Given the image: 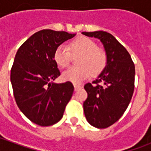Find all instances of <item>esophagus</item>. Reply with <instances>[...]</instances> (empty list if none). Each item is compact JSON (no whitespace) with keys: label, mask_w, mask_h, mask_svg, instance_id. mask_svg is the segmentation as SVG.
<instances>
[{"label":"esophagus","mask_w":151,"mask_h":151,"mask_svg":"<svg viewBox=\"0 0 151 151\" xmlns=\"http://www.w3.org/2000/svg\"><path fill=\"white\" fill-rule=\"evenodd\" d=\"M82 87V86L81 85H77V84L74 85V90H75V91H78L79 89H81Z\"/></svg>","instance_id":"esophagus-1"}]
</instances>
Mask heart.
<instances>
[{"label":"heart","mask_w":151,"mask_h":151,"mask_svg":"<svg viewBox=\"0 0 151 151\" xmlns=\"http://www.w3.org/2000/svg\"><path fill=\"white\" fill-rule=\"evenodd\" d=\"M69 51L60 45L54 52L53 58L56 65L65 68L69 65L72 56H78V66L70 67L62 73V79L66 82L80 83L91 73L92 76L99 75L108 65V55L104 50L97 47L94 40L81 36L69 43Z\"/></svg>","instance_id":"heart-1"}]
</instances>
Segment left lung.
Returning <instances> with one entry per match:
<instances>
[{
	"instance_id": "1",
	"label": "left lung",
	"mask_w": 151,
	"mask_h": 151,
	"mask_svg": "<svg viewBox=\"0 0 151 151\" xmlns=\"http://www.w3.org/2000/svg\"><path fill=\"white\" fill-rule=\"evenodd\" d=\"M104 44L108 65L97 79L86 83L87 99L83 103L86 118L92 126L105 129L122 116L134 91L135 66L129 53L112 35L106 31L82 32Z\"/></svg>"
}]
</instances>
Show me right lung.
Returning a JSON list of instances; mask_svg holds the SVG:
<instances>
[{
  "instance_id": "right-lung-1",
  "label": "right lung",
  "mask_w": 151,
  "mask_h": 151,
  "mask_svg": "<svg viewBox=\"0 0 151 151\" xmlns=\"http://www.w3.org/2000/svg\"><path fill=\"white\" fill-rule=\"evenodd\" d=\"M76 34L42 30L22 43L10 73L14 95L22 113L33 123L50 126L62 118L73 86L49 82L60 75L53 55L56 47Z\"/></svg>"
}]
</instances>
